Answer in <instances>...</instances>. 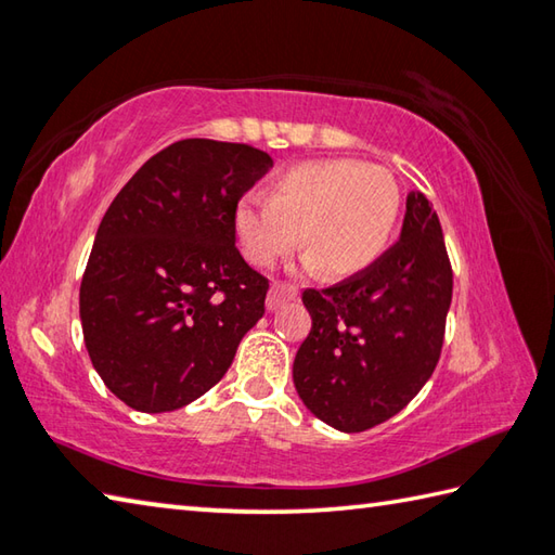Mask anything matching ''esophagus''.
Masks as SVG:
<instances>
[{"label": "esophagus", "mask_w": 555, "mask_h": 555, "mask_svg": "<svg viewBox=\"0 0 555 555\" xmlns=\"http://www.w3.org/2000/svg\"><path fill=\"white\" fill-rule=\"evenodd\" d=\"M298 296V288L291 286V284H274L269 291V298H267V308L269 310H276L286 304V300H294Z\"/></svg>", "instance_id": "esophagus-1"}]
</instances>
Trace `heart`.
I'll return each mask as SVG.
<instances>
[{"label":"heart","mask_w":555,"mask_h":555,"mask_svg":"<svg viewBox=\"0 0 555 555\" xmlns=\"http://www.w3.org/2000/svg\"><path fill=\"white\" fill-rule=\"evenodd\" d=\"M398 210L400 191L388 169L357 159H320L286 169L271 198L240 201L235 233L257 267L274 264L304 237L322 274L347 276L386 251Z\"/></svg>","instance_id":"heart-1"}]
</instances>
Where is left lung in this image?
Wrapping results in <instances>:
<instances>
[{
	"instance_id": "1",
	"label": "left lung",
	"mask_w": 555,
	"mask_h": 555,
	"mask_svg": "<svg viewBox=\"0 0 555 555\" xmlns=\"http://www.w3.org/2000/svg\"><path fill=\"white\" fill-rule=\"evenodd\" d=\"M451 291L437 210L410 191L396 245L335 286L304 291L312 327L294 383L306 408L349 435L398 415L437 366Z\"/></svg>"
}]
</instances>
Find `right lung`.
Here are the masks:
<instances>
[{"instance_id": "obj_1", "label": "right lung", "mask_w": 555, "mask_h": 555, "mask_svg": "<svg viewBox=\"0 0 555 555\" xmlns=\"http://www.w3.org/2000/svg\"><path fill=\"white\" fill-rule=\"evenodd\" d=\"M264 150L189 138L130 177L99 223L82 286L89 359L140 412L179 410L225 376L269 281L235 247V208Z\"/></svg>"}]
</instances>
